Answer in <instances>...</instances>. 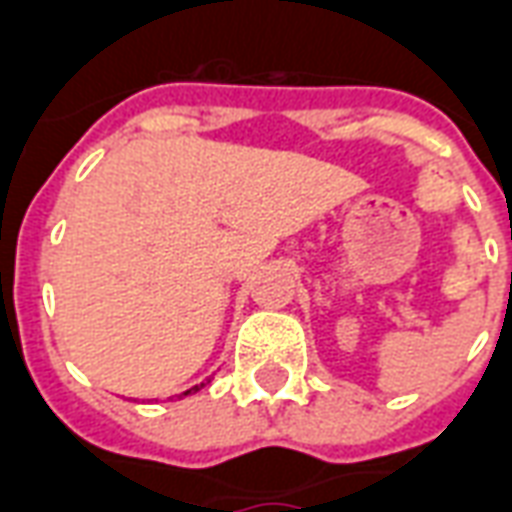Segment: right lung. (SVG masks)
I'll return each instance as SVG.
<instances>
[{"label": "right lung", "instance_id": "obj_1", "mask_svg": "<svg viewBox=\"0 0 512 512\" xmlns=\"http://www.w3.org/2000/svg\"><path fill=\"white\" fill-rule=\"evenodd\" d=\"M199 388H205V383H199V386H191V388H188V391H183V394H180V399L188 397V394H197Z\"/></svg>", "mask_w": 512, "mask_h": 512}]
</instances>
